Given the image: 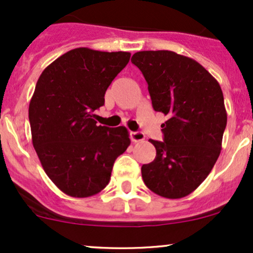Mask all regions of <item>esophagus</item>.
Returning <instances> with one entry per match:
<instances>
[{
    "instance_id": "34e87169",
    "label": "esophagus",
    "mask_w": 253,
    "mask_h": 253,
    "mask_svg": "<svg viewBox=\"0 0 253 253\" xmlns=\"http://www.w3.org/2000/svg\"><path fill=\"white\" fill-rule=\"evenodd\" d=\"M130 139H132V141H134V143H139V141L144 140L145 135L144 133L141 132H130Z\"/></svg>"
}]
</instances>
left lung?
I'll return each instance as SVG.
<instances>
[{
  "mask_svg": "<svg viewBox=\"0 0 253 253\" xmlns=\"http://www.w3.org/2000/svg\"><path fill=\"white\" fill-rule=\"evenodd\" d=\"M143 72L152 107L167 115L163 140L150 139L155 161L141 167L157 195L181 199L210 175L221 151L227 113L220 84L205 68L172 51H140L130 59Z\"/></svg>",
  "mask_w": 253,
  "mask_h": 253,
  "instance_id": "left-lung-1",
  "label": "left lung"
}]
</instances>
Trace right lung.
Returning <instances> with one entry per match:
<instances>
[{"instance_id": "1", "label": "right lung", "mask_w": 253, "mask_h": 253, "mask_svg": "<svg viewBox=\"0 0 253 253\" xmlns=\"http://www.w3.org/2000/svg\"><path fill=\"white\" fill-rule=\"evenodd\" d=\"M129 57L78 47L57 58L38 80L28 108L32 141L46 175L66 195L100 193L115 159L129 146L126 127L97 126L92 114Z\"/></svg>"}]
</instances>
